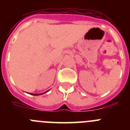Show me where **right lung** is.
I'll list each match as a JSON object with an SVG mask.
<instances>
[{"label":"right lung","instance_id":"add662e5","mask_svg":"<svg viewBox=\"0 0 130 130\" xmlns=\"http://www.w3.org/2000/svg\"><path fill=\"white\" fill-rule=\"evenodd\" d=\"M48 91H49V90H47V92H43V93H42V94H32V93H30V94H32V95H34V96H38V95L43 94H44V93L47 92Z\"/></svg>","mask_w":130,"mask_h":130}]
</instances>
